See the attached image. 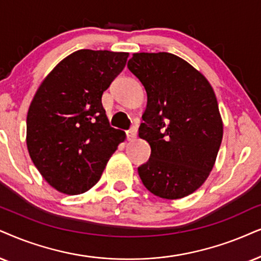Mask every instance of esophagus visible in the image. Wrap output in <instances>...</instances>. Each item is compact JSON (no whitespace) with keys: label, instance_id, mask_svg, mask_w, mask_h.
Masks as SVG:
<instances>
[{"label":"esophagus","instance_id":"obj_1","mask_svg":"<svg viewBox=\"0 0 261 261\" xmlns=\"http://www.w3.org/2000/svg\"><path fill=\"white\" fill-rule=\"evenodd\" d=\"M136 136H137V128L136 127H131L130 130L126 131V137H127L128 141L135 140Z\"/></svg>","mask_w":261,"mask_h":261}]
</instances>
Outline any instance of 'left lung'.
Listing matches in <instances>:
<instances>
[{
    "instance_id": "1",
    "label": "left lung",
    "mask_w": 261,
    "mask_h": 261,
    "mask_svg": "<svg viewBox=\"0 0 261 261\" xmlns=\"http://www.w3.org/2000/svg\"><path fill=\"white\" fill-rule=\"evenodd\" d=\"M127 68L147 92L138 136L149 143V160L138 174L154 195H190L207 179L223 138V121L203 74L171 53H136Z\"/></svg>"
}]
</instances>
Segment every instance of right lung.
Instances as JSON below:
<instances>
[{
	"label": "right lung",
	"instance_id": "obj_1",
	"mask_svg": "<svg viewBox=\"0 0 261 261\" xmlns=\"http://www.w3.org/2000/svg\"><path fill=\"white\" fill-rule=\"evenodd\" d=\"M128 53L81 49L45 77L26 118V144L32 163L53 188L68 195L98 182L125 140L111 127L102 94L124 70Z\"/></svg>",
	"mask_w": 261,
	"mask_h": 261
}]
</instances>
